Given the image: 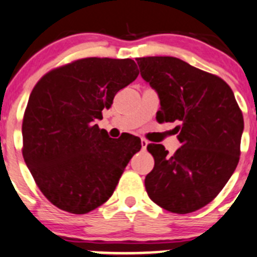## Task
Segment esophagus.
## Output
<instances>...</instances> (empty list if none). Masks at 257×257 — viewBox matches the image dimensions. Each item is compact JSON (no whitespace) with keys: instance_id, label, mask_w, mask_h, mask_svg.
<instances>
[{"instance_id":"1","label":"esophagus","mask_w":257,"mask_h":257,"mask_svg":"<svg viewBox=\"0 0 257 257\" xmlns=\"http://www.w3.org/2000/svg\"><path fill=\"white\" fill-rule=\"evenodd\" d=\"M147 145H148V141H147V140H146V139H141V146H142V150H146Z\"/></svg>"}]
</instances>
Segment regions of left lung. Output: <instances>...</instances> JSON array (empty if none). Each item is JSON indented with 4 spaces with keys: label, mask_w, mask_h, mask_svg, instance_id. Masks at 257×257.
<instances>
[{
    "label": "left lung",
    "mask_w": 257,
    "mask_h": 257,
    "mask_svg": "<svg viewBox=\"0 0 257 257\" xmlns=\"http://www.w3.org/2000/svg\"><path fill=\"white\" fill-rule=\"evenodd\" d=\"M145 81L161 102L158 122H181L182 146L172 156L150 144L155 167L146 176L147 194L161 208L188 214L219 194L240 158L244 117L223 79L174 57L137 58Z\"/></svg>",
    "instance_id": "left-lung-1"
}]
</instances>
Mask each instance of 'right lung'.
Returning a JSON list of instances; mask_svg holds the SVG:
<instances>
[{
  "mask_svg": "<svg viewBox=\"0 0 257 257\" xmlns=\"http://www.w3.org/2000/svg\"><path fill=\"white\" fill-rule=\"evenodd\" d=\"M137 75L132 59L84 58L50 70L32 90L22 153L53 205L85 214L112 195L141 140L130 134L110 139L95 121Z\"/></svg>",
  "mask_w": 257,
  "mask_h": 257,
  "instance_id": "obj_1",
  "label": "right lung"
}]
</instances>
